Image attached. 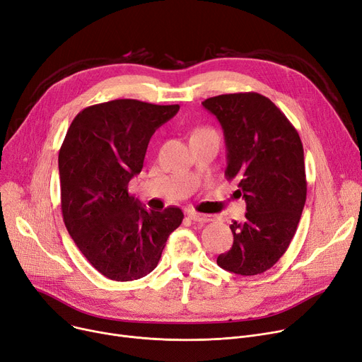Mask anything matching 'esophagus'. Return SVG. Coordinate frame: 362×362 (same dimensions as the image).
<instances>
[{
  "mask_svg": "<svg viewBox=\"0 0 362 362\" xmlns=\"http://www.w3.org/2000/svg\"><path fill=\"white\" fill-rule=\"evenodd\" d=\"M189 217H191V220H194V222H198V223H209V222H213V220H214V216L202 214V213H198V211H191Z\"/></svg>",
  "mask_w": 362,
  "mask_h": 362,
  "instance_id": "34e87169",
  "label": "esophagus"
}]
</instances>
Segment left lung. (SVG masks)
I'll return each instance as SVG.
<instances>
[{"mask_svg": "<svg viewBox=\"0 0 362 362\" xmlns=\"http://www.w3.org/2000/svg\"><path fill=\"white\" fill-rule=\"evenodd\" d=\"M222 124L225 176L238 179L245 220H233V244L217 257L229 272L250 276L271 269L286 253L306 202L300 136L271 99L259 93L220 94L202 102Z\"/></svg>", "mask_w": 362, "mask_h": 362, "instance_id": "obj_1", "label": "left lung"}]
</instances>
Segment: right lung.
Listing matches in <instances>:
<instances>
[{"label": "right lung", "mask_w": 362, "mask_h": 362, "mask_svg": "<svg viewBox=\"0 0 362 362\" xmlns=\"http://www.w3.org/2000/svg\"><path fill=\"white\" fill-rule=\"evenodd\" d=\"M179 105L117 99L88 106L69 125L59 151L65 226L94 269L114 281L152 272L183 211H148L129 194L155 130Z\"/></svg>", "instance_id": "add662e5"}]
</instances>
